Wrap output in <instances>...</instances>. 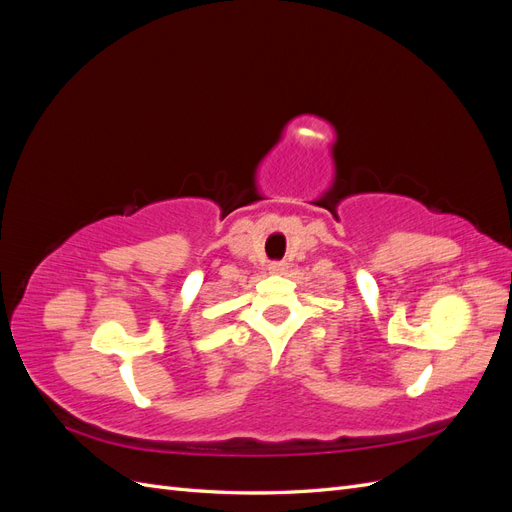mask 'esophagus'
<instances>
[{"mask_svg":"<svg viewBox=\"0 0 512 512\" xmlns=\"http://www.w3.org/2000/svg\"><path fill=\"white\" fill-rule=\"evenodd\" d=\"M286 269H288V265H286L284 260H273L271 265H269V271H271V273H284Z\"/></svg>","mask_w":512,"mask_h":512,"instance_id":"34e87169","label":"esophagus"}]
</instances>
